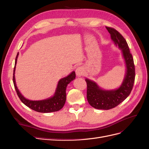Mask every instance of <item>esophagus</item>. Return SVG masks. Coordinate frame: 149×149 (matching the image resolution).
<instances>
[{"label": "esophagus", "instance_id": "34e87169", "mask_svg": "<svg viewBox=\"0 0 149 149\" xmlns=\"http://www.w3.org/2000/svg\"><path fill=\"white\" fill-rule=\"evenodd\" d=\"M76 74L78 76H81L84 74V70L82 67H78L76 69Z\"/></svg>", "mask_w": 149, "mask_h": 149}]
</instances>
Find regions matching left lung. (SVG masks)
Here are the masks:
<instances>
[{"label":"left lung","instance_id":"obj_1","mask_svg":"<svg viewBox=\"0 0 149 149\" xmlns=\"http://www.w3.org/2000/svg\"><path fill=\"white\" fill-rule=\"evenodd\" d=\"M116 46L122 49L126 65V73L120 86L113 90H104L93 81L86 79L87 83V100L92 107L97 109H112L127 98L133 88L135 81V66L132 54L125 38L116 29L106 26Z\"/></svg>","mask_w":149,"mask_h":149}]
</instances>
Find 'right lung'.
Listing matches in <instances>:
<instances>
[{"instance_id": "1", "label": "right lung", "mask_w": 149, "mask_h": 149, "mask_svg": "<svg viewBox=\"0 0 149 149\" xmlns=\"http://www.w3.org/2000/svg\"><path fill=\"white\" fill-rule=\"evenodd\" d=\"M18 56H19V53H17L15 58V66L14 69H13V84H14V87L16 90L17 95L20 98L21 101L23 102L25 105L30 108V109L38 112L48 113V112H55L60 110L61 108L63 107L66 102V89L67 86L71 81L74 80L76 78L75 72L73 71L71 74H70L68 76H67L66 77L61 78L59 81H58L55 93L54 94L53 97L48 98L47 100L41 101H31L27 100V99H26L25 97L22 96V94L20 93L19 90L18 89L16 86L14 74Z\"/></svg>"}]
</instances>
